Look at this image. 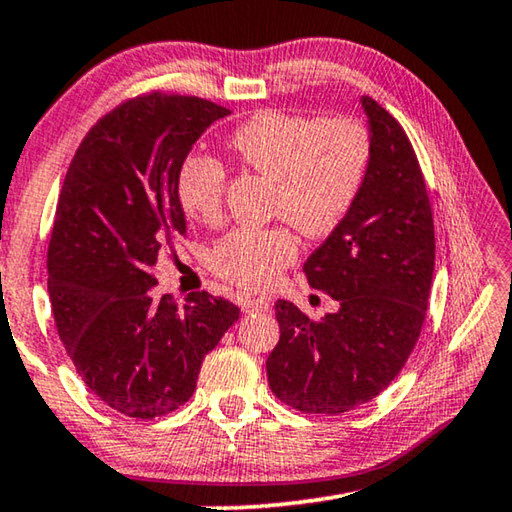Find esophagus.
<instances>
[{
  "label": "esophagus",
  "mask_w": 512,
  "mask_h": 512,
  "mask_svg": "<svg viewBox=\"0 0 512 512\" xmlns=\"http://www.w3.org/2000/svg\"><path fill=\"white\" fill-rule=\"evenodd\" d=\"M241 310L246 314H253V312H269L271 303L266 298H250V296H241Z\"/></svg>",
  "instance_id": "obj_1"
}]
</instances>
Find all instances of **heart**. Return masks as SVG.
I'll return each instance as SVG.
<instances>
[{"instance_id":"1","label":"heart","mask_w":512,"mask_h":512,"mask_svg":"<svg viewBox=\"0 0 512 512\" xmlns=\"http://www.w3.org/2000/svg\"><path fill=\"white\" fill-rule=\"evenodd\" d=\"M243 166L275 182L273 214L285 216L305 237H328L360 200L369 180L373 139L360 118L269 109L250 116L227 136ZM184 212L205 223L223 216L227 168L193 152L177 170ZM298 257L289 223L234 227L212 248L214 273L239 287L264 289Z\"/></svg>"}]
</instances>
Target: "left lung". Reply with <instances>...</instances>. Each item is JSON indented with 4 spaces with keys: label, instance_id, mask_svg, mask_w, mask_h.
I'll list each match as a JSON object with an SVG mask.
<instances>
[{
    "label": "left lung",
    "instance_id": "obj_1",
    "mask_svg": "<svg viewBox=\"0 0 512 512\" xmlns=\"http://www.w3.org/2000/svg\"><path fill=\"white\" fill-rule=\"evenodd\" d=\"M373 139L369 180L353 212L307 259L314 289L339 310L312 321L275 303L280 342L266 360L271 392L305 415H342L399 376L426 319L435 230L424 173L408 134L362 97Z\"/></svg>",
    "mask_w": 512,
    "mask_h": 512
}]
</instances>
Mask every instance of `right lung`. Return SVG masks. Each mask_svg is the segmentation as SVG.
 <instances>
[{
  "instance_id": "add662e5",
  "label": "right lung",
  "mask_w": 512,
  "mask_h": 512,
  "mask_svg": "<svg viewBox=\"0 0 512 512\" xmlns=\"http://www.w3.org/2000/svg\"><path fill=\"white\" fill-rule=\"evenodd\" d=\"M227 113L196 95H136L88 129L63 180L47 248L54 323L86 387L125 417L189 401L205 355L239 319L207 291L184 307L148 291L161 250L186 237L177 170Z\"/></svg>"
}]
</instances>
